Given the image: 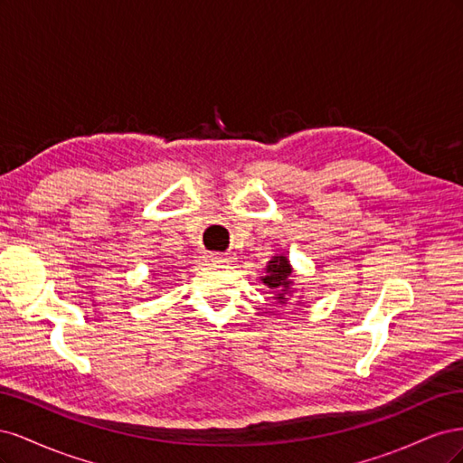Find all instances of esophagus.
<instances>
[{
    "mask_svg": "<svg viewBox=\"0 0 463 463\" xmlns=\"http://www.w3.org/2000/svg\"><path fill=\"white\" fill-rule=\"evenodd\" d=\"M232 257L230 255H223V253H210L208 260L210 262H228Z\"/></svg>",
    "mask_w": 463,
    "mask_h": 463,
    "instance_id": "34e87169",
    "label": "esophagus"
}]
</instances>
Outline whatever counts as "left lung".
Returning a JSON list of instances; mask_svg holds the SVG:
<instances>
[{"label": "left lung", "mask_w": 463, "mask_h": 463, "mask_svg": "<svg viewBox=\"0 0 463 463\" xmlns=\"http://www.w3.org/2000/svg\"><path fill=\"white\" fill-rule=\"evenodd\" d=\"M293 276H296V270H293L289 259L286 255H274L266 262L260 282L274 291V299L279 305H286V301L293 296V291H296L293 289Z\"/></svg>", "instance_id": "8db88e82"}]
</instances>
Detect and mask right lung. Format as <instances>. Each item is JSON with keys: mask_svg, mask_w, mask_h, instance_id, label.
Returning a JSON list of instances; mask_svg holds the SVG:
<instances>
[{"mask_svg": "<svg viewBox=\"0 0 463 463\" xmlns=\"http://www.w3.org/2000/svg\"><path fill=\"white\" fill-rule=\"evenodd\" d=\"M154 272H156V270H152V274H154Z\"/></svg>", "mask_w": 463, "mask_h": 463, "instance_id": "add662e5", "label": "right lung"}]
</instances>
